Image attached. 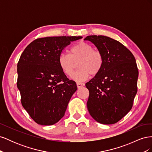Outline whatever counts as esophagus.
Instances as JSON below:
<instances>
[{"label": "esophagus", "instance_id": "obj_1", "mask_svg": "<svg viewBox=\"0 0 152 152\" xmlns=\"http://www.w3.org/2000/svg\"><path fill=\"white\" fill-rule=\"evenodd\" d=\"M77 86L78 88H80V87H84L85 86V84L84 83H82V82H77Z\"/></svg>", "mask_w": 152, "mask_h": 152}]
</instances>
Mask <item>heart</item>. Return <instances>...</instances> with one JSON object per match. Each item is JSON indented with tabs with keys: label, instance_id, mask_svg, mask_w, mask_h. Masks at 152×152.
<instances>
[{
	"label": "heart",
	"instance_id": "b5f03b06",
	"mask_svg": "<svg viewBox=\"0 0 152 152\" xmlns=\"http://www.w3.org/2000/svg\"><path fill=\"white\" fill-rule=\"evenodd\" d=\"M77 63L79 68L72 75L76 82L86 80L89 75H95L99 73L103 65V56L98 50H94L89 44L81 42L70 49V54L62 53L59 56V65L63 72L71 75Z\"/></svg>",
	"mask_w": 152,
	"mask_h": 152
}]
</instances>
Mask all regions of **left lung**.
<instances>
[{
    "instance_id": "obj_1",
    "label": "left lung",
    "mask_w": 152,
    "mask_h": 152,
    "mask_svg": "<svg viewBox=\"0 0 152 152\" xmlns=\"http://www.w3.org/2000/svg\"><path fill=\"white\" fill-rule=\"evenodd\" d=\"M103 56L101 70L86 86L89 91L87 107L100 124H113L130 111L137 93L138 70L132 53L118 41L103 35L84 39Z\"/></svg>"
}]
</instances>
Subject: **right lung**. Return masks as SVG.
<instances>
[{
	"instance_id": "1",
	"label": "right lung",
	"mask_w": 152,
	"mask_h": 152,
	"mask_svg": "<svg viewBox=\"0 0 152 152\" xmlns=\"http://www.w3.org/2000/svg\"><path fill=\"white\" fill-rule=\"evenodd\" d=\"M81 36L48 37L31 42L18 63L17 87L21 104L38 124L50 126L65 115L77 87L59 65L63 49Z\"/></svg>"
}]
</instances>
